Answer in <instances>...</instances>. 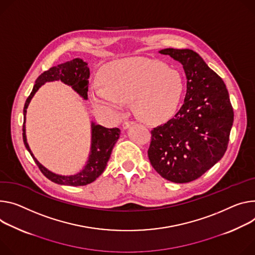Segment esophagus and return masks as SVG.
<instances>
[{
  "label": "esophagus",
  "instance_id": "esophagus-1",
  "mask_svg": "<svg viewBox=\"0 0 255 255\" xmlns=\"http://www.w3.org/2000/svg\"><path fill=\"white\" fill-rule=\"evenodd\" d=\"M134 124V121H125L124 123H123V128L124 129H127V128H129L131 125H133Z\"/></svg>",
  "mask_w": 255,
  "mask_h": 255
}]
</instances>
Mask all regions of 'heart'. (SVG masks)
<instances>
[{
    "instance_id": "obj_1",
    "label": "heart",
    "mask_w": 255,
    "mask_h": 255,
    "mask_svg": "<svg viewBox=\"0 0 255 255\" xmlns=\"http://www.w3.org/2000/svg\"><path fill=\"white\" fill-rule=\"evenodd\" d=\"M103 85L90 89L96 105L119 110L122 102H132L138 117L147 122L163 120L175 112L185 89L179 69L147 58L112 62L101 72Z\"/></svg>"
}]
</instances>
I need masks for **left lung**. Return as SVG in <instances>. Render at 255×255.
Masks as SVG:
<instances>
[{"mask_svg": "<svg viewBox=\"0 0 255 255\" xmlns=\"http://www.w3.org/2000/svg\"><path fill=\"white\" fill-rule=\"evenodd\" d=\"M187 78L184 104L173 118L150 131L147 150L153 169L174 183L198 179L225 154L234 112L222 78L192 50L165 49Z\"/></svg>", "mask_w": 255, "mask_h": 255, "instance_id": "1", "label": "left lung"}]
</instances>
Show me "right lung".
<instances>
[{
  "instance_id": "add662e5",
  "label": "right lung",
  "mask_w": 255,
  "mask_h": 255,
  "mask_svg": "<svg viewBox=\"0 0 255 255\" xmlns=\"http://www.w3.org/2000/svg\"><path fill=\"white\" fill-rule=\"evenodd\" d=\"M89 68L87 64L81 59H73L69 62L60 64L56 67L50 68L48 71H44L38 76L33 86L31 94L27 98L24 109H23V115H24V121H23L22 135L23 142L25 147L31 154L35 164L37 165L40 172L54 183L61 185H69V186H84L91 182L97 180L99 176L105 171V168L108 164V160L111 156L113 147L117 142L120 136L121 130L119 128H106L101 125H95L92 123V140H91V153L85 168L78 174L73 176H60L52 173L51 171L41 166L36 158L33 156L25 136V115L26 109L38 88L48 81L61 80L65 84L72 86V88L77 91L78 94L84 99L87 100V91L89 86Z\"/></svg>"
}]
</instances>
